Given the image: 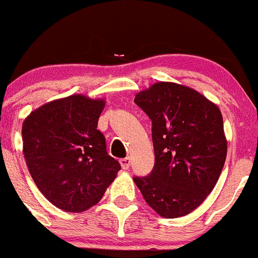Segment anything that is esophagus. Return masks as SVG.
Returning <instances> with one entry per match:
<instances>
[{"instance_id":"obj_1","label":"esophagus","mask_w":258,"mask_h":258,"mask_svg":"<svg viewBox=\"0 0 258 258\" xmlns=\"http://www.w3.org/2000/svg\"><path fill=\"white\" fill-rule=\"evenodd\" d=\"M119 163H121V165H122V168H123V169H128L130 165H131V159L127 156V158L121 159V160H119Z\"/></svg>"}]
</instances>
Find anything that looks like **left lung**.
<instances>
[{
    "instance_id": "obj_1",
    "label": "left lung",
    "mask_w": 258,
    "mask_h": 258,
    "mask_svg": "<svg viewBox=\"0 0 258 258\" xmlns=\"http://www.w3.org/2000/svg\"><path fill=\"white\" fill-rule=\"evenodd\" d=\"M151 119L155 165L135 177L148 205L163 218L192 213L213 191L227 159L223 115L199 91L175 83H155L136 94Z\"/></svg>"
}]
</instances>
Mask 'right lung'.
Returning <instances> with one entry per match:
<instances>
[{
  "label": "right lung",
  "mask_w": 258,
  "mask_h": 258,
  "mask_svg": "<svg viewBox=\"0 0 258 258\" xmlns=\"http://www.w3.org/2000/svg\"><path fill=\"white\" fill-rule=\"evenodd\" d=\"M104 105V99L75 94L45 103L24 121L23 154L31 178L61 210L81 213L98 204L121 169L96 128Z\"/></svg>",
  "instance_id": "1"
}]
</instances>
